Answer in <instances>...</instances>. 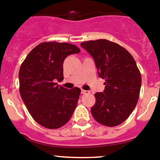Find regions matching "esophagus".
Returning a JSON list of instances; mask_svg holds the SVG:
<instances>
[{
  "instance_id": "obj_1",
  "label": "esophagus",
  "mask_w": 160,
  "mask_h": 160,
  "mask_svg": "<svg viewBox=\"0 0 160 160\" xmlns=\"http://www.w3.org/2000/svg\"><path fill=\"white\" fill-rule=\"evenodd\" d=\"M90 91H88V90H81V93L82 94H88V93H89Z\"/></svg>"
}]
</instances>
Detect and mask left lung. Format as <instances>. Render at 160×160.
Here are the masks:
<instances>
[{
    "mask_svg": "<svg viewBox=\"0 0 160 160\" xmlns=\"http://www.w3.org/2000/svg\"><path fill=\"white\" fill-rule=\"evenodd\" d=\"M80 46L93 58L98 73L105 80L104 92L94 94L91 114L98 123L114 127L125 122L139 98L142 77L132 55L107 39L83 42Z\"/></svg>",
    "mask_w": 160,
    "mask_h": 160,
    "instance_id": "left-lung-1",
    "label": "left lung"
}]
</instances>
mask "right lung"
Listing matches in <instances>:
<instances>
[{
  "label": "right lung",
  "mask_w": 160,
  "mask_h": 160,
  "mask_svg": "<svg viewBox=\"0 0 160 160\" xmlns=\"http://www.w3.org/2000/svg\"><path fill=\"white\" fill-rule=\"evenodd\" d=\"M80 52L70 43L42 42L28 53L21 66V97L34 120L45 128H60L73 114L81 90H67L56 82L63 80L64 59Z\"/></svg>",
  "instance_id": "right-lung-1"
}]
</instances>
